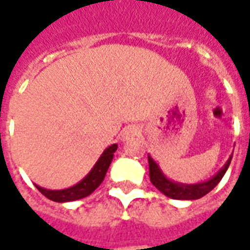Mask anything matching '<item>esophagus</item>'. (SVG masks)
<instances>
[{
	"label": "esophagus",
	"instance_id": "esophagus-1",
	"mask_svg": "<svg viewBox=\"0 0 250 250\" xmlns=\"http://www.w3.org/2000/svg\"><path fill=\"white\" fill-rule=\"evenodd\" d=\"M138 132H139V130L136 127H134V125L125 127V130L122 131V141H130V139H132V138H135L138 135Z\"/></svg>",
	"mask_w": 250,
	"mask_h": 250
}]
</instances>
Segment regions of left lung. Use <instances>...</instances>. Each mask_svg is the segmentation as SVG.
Segmentation results:
<instances>
[{"label":"left lung","mask_w":250,"mask_h":250,"mask_svg":"<svg viewBox=\"0 0 250 250\" xmlns=\"http://www.w3.org/2000/svg\"><path fill=\"white\" fill-rule=\"evenodd\" d=\"M233 154L228 158L225 165L217 171V173L211 177V178L202 181V182H197V184H182V182H177L173 179L167 178L165 173L162 171L161 166L158 165L157 161L148 154V167H150V179L151 184L155 188L163 193L166 197L173 199H184V201H191V199H199L204 195L211 191L213 188L220 184L222 177L225 175L226 170L229 168V165L231 162Z\"/></svg>","instance_id":"obj_1"}]
</instances>
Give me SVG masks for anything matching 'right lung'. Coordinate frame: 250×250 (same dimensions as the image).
<instances>
[{"label": "right lung", "mask_w": 250, "mask_h": 250, "mask_svg": "<svg viewBox=\"0 0 250 250\" xmlns=\"http://www.w3.org/2000/svg\"><path fill=\"white\" fill-rule=\"evenodd\" d=\"M116 150H118V145L116 143L107 147L102 152L98 162L93 165L91 171L80 182H77L76 185H73L71 188H60V190H51V188H41L39 185H36V188H39V191L44 194L46 198H49L51 201H55V202H60V204L77 201V199L88 197L104 181V177H105V174L108 171L109 165L112 162V158H114V154Z\"/></svg>", "instance_id": "1"}]
</instances>
